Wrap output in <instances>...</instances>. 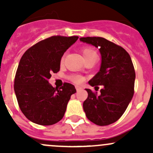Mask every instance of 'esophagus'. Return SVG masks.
<instances>
[{
    "mask_svg": "<svg viewBox=\"0 0 153 153\" xmlns=\"http://www.w3.org/2000/svg\"><path fill=\"white\" fill-rule=\"evenodd\" d=\"M75 89H76L77 92H78V91H81L82 89V87L80 86H75Z\"/></svg>",
    "mask_w": 153,
    "mask_h": 153,
    "instance_id": "1",
    "label": "esophagus"
}]
</instances>
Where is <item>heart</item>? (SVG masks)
I'll return each mask as SVG.
<instances>
[{
    "instance_id": "b5f03b06",
    "label": "heart",
    "mask_w": 153,
    "mask_h": 153,
    "mask_svg": "<svg viewBox=\"0 0 153 153\" xmlns=\"http://www.w3.org/2000/svg\"><path fill=\"white\" fill-rule=\"evenodd\" d=\"M82 53L83 55H84V59H87V58H90V57L93 56V55H97L96 52H95L94 49H92V48L89 47H85L84 49H82ZM64 60V57H62L61 60V62L63 63ZM69 79L71 81H72L73 83H75V84H80L83 81L84 78H83L82 76L79 75H75V74H73V75H71L69 76Z\"/></svg>"
}]
</instances>
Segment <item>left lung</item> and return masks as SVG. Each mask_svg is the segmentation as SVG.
I'll return each mask as SVG.
<instances>
[{
    "label": "left lung",
    "instance_id": "8db88e82",
    "mask_svg": "<svg viewBox=\"0 0 153 153\" xmlns=\"http://www.w3.org/2000/svg\"><path fill=\"white\" fill-rule=\"evenodd\" d=\"M80 41L99 49L101 55L100 70L90 81L95 90L102 86L100 95L86 89L87 98L83 104L88 119L98 126L118 121L134 95L135 72L129 53L121 46L101 37L81 38ZM97 88H95V87Z\"/></svg>",
    "mask_w": 153,
    "mask_h": 153
}]
</instances>
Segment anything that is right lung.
Returning <instances> with one entry per match:
<instances>
[{
    "instance_id": "obj_1",
    "label": "right lung",
    "mask_w": 153,
    "mask_h": 153,
    "mask_svg": "<svg viewBox=\"0 0 153 153\" xmlns=\"http://www.w3.org/2000/svg\"><path fill=\"white\" fill-rule=\"evenodd\" d=\"M78 38L54 35L35 44L21 57L14 89L21 112L32 122L49 126L64 117L71 95L76 92L75 86L64 83L58 89L48 80L60 70L63 55Z\"/></svg>"
}]
</instances>
